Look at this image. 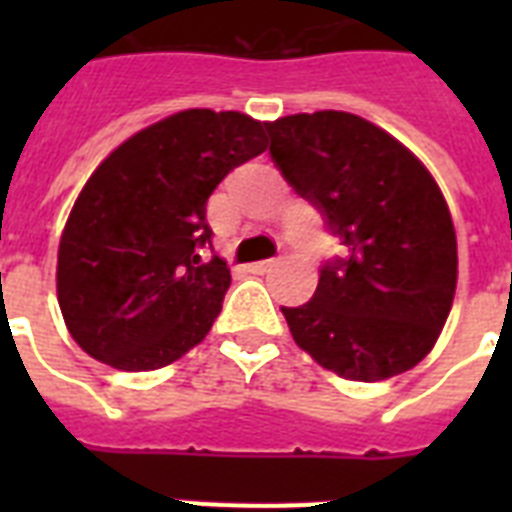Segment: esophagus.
Returning a JSON list of instances; mask_svg holds the SVG:
<instances>
[{
	"label": "esophagus",
	"instance_id": "esophagus-1",
	"mask_svg": "<svg viewBox=\"0 0 512 512\" xmlns=\"http://www.w3.org/2000/svg\"><path fill=\"white\" fill-rule=\"evenodd\" d=\"M276 265V260H260V263L249 265V273H268Z\"/></svg>",
	"mask_w": 512,
	"mask_h": 512
}]
</instances>
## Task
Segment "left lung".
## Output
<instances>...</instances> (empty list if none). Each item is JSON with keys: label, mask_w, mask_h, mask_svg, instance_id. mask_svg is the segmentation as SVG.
Masks as SVG:
<instances>
[{"label": "left lung", "mask_w": 512, "mask_h": 512, "mask_svg": "<svg viewBox=\"0 0 512 512\" xmlns=\"http://www.w3.org/2000/svg\"><path fill=\"white\" fill-rule=\"evenodd\" d=\"M284 180L348 247L321 265L313 300L281 308L305 353L345 380H388L428 356L452 311L457 236L417 156L361 116L265 124Z\"/></svg>", "instance_id": "8db88e82"}]
</instances>
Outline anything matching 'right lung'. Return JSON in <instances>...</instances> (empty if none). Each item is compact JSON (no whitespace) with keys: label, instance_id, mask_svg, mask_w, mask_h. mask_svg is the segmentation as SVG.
Masks as SVG:
<instances>
[{"label":"right lung","instance_id":"right-lung-1","mask_svg":"<svg viewBox=\"0 0 512 512\" xmlns=\"http://www.w3.org/2000/svg\"><path fill=\"white\" fill-rule=\"evenodd\" d=\"M268 148L265 124L191 108L124 140L84 183L58 247V303L79 348L151 372L199 345L231 271L212 247L207 199Z\"/></svg>","mask_w":512,"mask_h":512}]
</instances>
